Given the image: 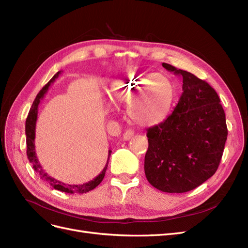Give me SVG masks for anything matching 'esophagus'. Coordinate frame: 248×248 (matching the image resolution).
Masks as SVG:
<instances>
[{"label":"esophagus","instance_id":"esophagus-1","mask_svg":"<svg viewBox=\"0 0 248 248\" xmlns=\"http://www.w3.org/2000/svg\"><path fill=\"white\" fill-rule=\"evenodd\" d=\"M134 136V132L132 130H127L124 134H123V140H129L130 139H132Z\"/></svg>","mask_w":248,"mask_h":248}]
</instances>
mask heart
Returning a JSON list of instances; mask_svg holds the SVG:
<instances>
[{"label":"heart","mask_w":248,"mask_h":248,"mask_svg":"<svg viewBox=\"0 0 248 248\" xmlns=\"http://www.w3.org/2000/svg\"><path fill=\"white\" fill-rule=\"evenodd\" d=\"M172 81L157 73H130L110 84L108 97L117 107L128 106V116L140 126H154L168 116L175 99Z\"/></svg>","instance_id":"b5f03b06"}]
</instances>
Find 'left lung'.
<instances>
[{
  "instance_id": "obj_1",
  "label": "left lung",
  "mask_w": 248,
  "mask_h": 248,
  "mask_svg": "<svg viewBox=\"0 0 248 248\" xmlns=\"http://www.w3.org/2000/svg\"><path fill=\"white\" fill-rule=\"evenodd\" d=\"M162 66L183 78V92L171 114L147 129L145 174L163 192L197 188L218 169L228 138L226 115L215 90L194 74Z\"/></svg>"
}]
</instances>
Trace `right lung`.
<instances>
[{
    "instance_id": "1",
    "label": "right lung",
    "mask_w": 248,
    "mask_h": 248,
    "mask_svg": "<svg viewBox=\"0 0 248 248\" xmlns=\"http://www.w3.org/2000/svg\"><path fill=\"white\" fill-rule=\"evenodd\" d=\"M61 73V71H58L52 78L47 82V84L44 86L40 92L37 94L36 98L32 104V108H30L29 115L27 118L26 121V136H27V156L29 161L32 163L34 170L37 172V175L40 177V179L42 181H44L46 183L49 184L50 186L54 187L55 189L63 191V192H67V193H86L91 191L92 189H94L96 186H98L101 181L104 178V175H106V171L108 166V160H109V156L111 154V150H108V161L106 167L102 170V171L100 174L97 176L96 178H94L91 181H89L87 183L84 184H79V185H68L60 182L59 180H56L55 178L50 177L47 172L43 170V168L41 167V164L37 158L36 155V151H35V129H36V122H37V116H38V107L41 102V100L43 99L44 95L46 94L47 90L50 86L51 82H54L55 79L59 77V74Z\"/></svg>"
}]
</instances>
